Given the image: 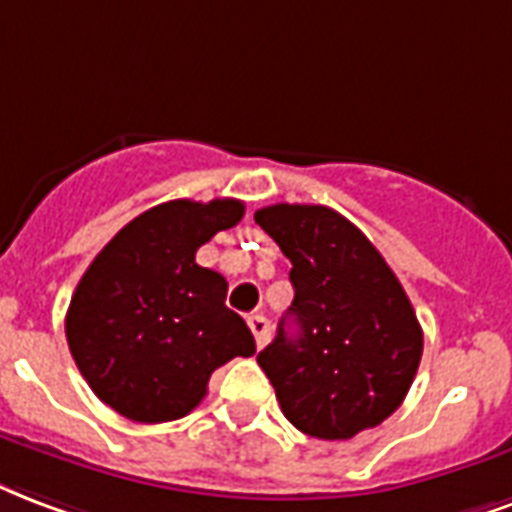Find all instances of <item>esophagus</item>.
<instances>
[{
    "instance_id": "esophagus-1",
    "label": "esophagus",
    "mask_w": 512,
    "mask_h": 512,
    "mask_svg": "<svg viewBox=\"0 0 512 512\" xmlns=\"http://www.w3.org/2000/svg\"><path fill=\"white\" fill-rule=\"evenodd\" d=\"M248 326H251L253 337H256V348L267 345V340H270V321H267L264 315H251V318H248Z\"/></svg>"
}]
</instances>
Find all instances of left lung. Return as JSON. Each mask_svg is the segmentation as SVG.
<instances>
[{
  "label": "left lung",
  "instance_id": "1",
  "mask_svg": "<svg viewBox=\"0 0 512 512\" xmlns=\"http://www.w3.org/2000/svg\"><path fill=\"white\" fill-rule=\"evenodd\" d=\"M256 224L291 261L294 302L256 356L283 416L318 440L383 424L410 391L424 332L405 288L356 226L324 205H270ZM288 320L298 326L291 335Z\"/></svg>",
  "mask_w": 512,
  "mask_h": 512
}]
</instances>
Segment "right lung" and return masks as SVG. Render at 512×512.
I'll return each mask as SVG.
<instances>
[{
	"label": "right lung",
	"instance_id": "add662e5",
	"mask_svg": "<svg viewBox=\"0 0 512 512\" xmlns=\"http://www.w3.org/2000/svg\"><path fill=\"white\" fill-rule=\"evenodd\" d=\"M242 215L237 199H172L96 253L64 326L80 375L115 413L140 424L183 418L221 364L256 353L251 329L224 305V275L197 264L199 248Z\"/></svg>",
	"mask_w": 512,
	"mask_h": 512
}]
</instances>
